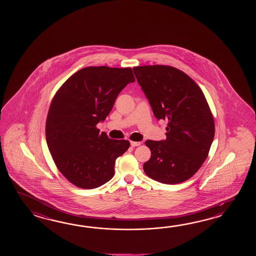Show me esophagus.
Listing matches in <instances>:
<instances>
[{
  "label": "esophagus",
  "mask_w": 256,
  "mask_h": 256,
  "mask_svg": "<svg viewBox=\"0 0 256 256\" xmlns=\"http://www.w3.org/2000/svg\"><path fill=\"white\" fill-rule=\"evenodd\" d=\"M139 146H141V142H130V146L136 147Z\"/></svg>",
  "instance_id": "obj_1"
}]
</instances>
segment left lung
Masks as SVG:
<instances>
[{"mask_svg": "<svg viewBox=\"0 0 256 256\" xmlns=\"http://www.w3.org/2000/svg\"><path fill=\"white\" fill-rule=\"evenodd\" d=\"M134 73L158 120H168L166 139L146 142L151 158L144 173L163 184H178L200 168L212 146L215 126L200 88L169 66H134Z\"/></svg>", "mask_w": 256, "mask_h": 256, "instance_id": "left-lung-1", "label": "left lung"}]
</instances>
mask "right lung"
Returning <instances> with one entry per match:
<instances>
[{
  "instance_id": "1",
  "label": "right lung",
  "mask_w": 256,
  "mask_h": 256,
  "mask_svg": "<svg viewBox=\"0 0 256 256\" xmlns=\"http://www.w3.org/2000/svg\"><path fill=\"white\" fill-rule=\"evenodd\" d=\"M134 82L130 68L88 66L56 93L46 137L56 166L72 184L92 190L112 178L115 160L127 151L130 142L110 139L96 126L109 115L119 93Z\"/></svg>"
}]
</instances>
